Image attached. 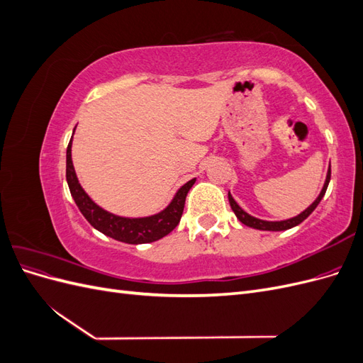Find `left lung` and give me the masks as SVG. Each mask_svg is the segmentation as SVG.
I'll list each match as a JSON object with an SVG mask.
<instances>
[{"label": "left lung", "mask_w": 363, "mask_h": 363, "mask_svg": "<svg viewBox=\"0 0 363 363\" xmlns=\"http://www.w3.org/2000/svg\"><path fill=\"white\" fill-rule=\"evenodd\" d=\"M330 175H332V169L328 168L324 188H323L321 194L318 195V199L309 207H307L304 212H301L300 215H296V216H294L291 219H286V221H263V219H259V218H255V216L248 215L247 212H244L242 208L239 207V204L233 200V196L230 195V192H228V201H230V206H232V211L235 212V215L238 216V219L242 224H245L248 227H252V228H257V230H268V232H281V230H288V228H292L295 225H298L300 223H303L304 219L315 211L316 206L320 204V201L323 200V196H324V194L327 191L328 182H330Z\"/></svg>", "instance_id": "1"}]
</instances>
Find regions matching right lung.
<instances>
[{
    "label": "right lung",
    "mask_w": 363,
    "mask_h": 363,
    "mask_svg": "<svg viewBox=\"0 0 363 363\" xmlns=\"http://www.w3.org/2000/svg\"><path fill=\"white\" fill-rule=\"evenodd\" d=\"M71 145L72 139L69 140L67 148V182L69 186V191L77 207L80 208L83 216L89 221V224L94 228L98 230V232L125 244H148L167 236L179 225L184 208L186 195H188L192 184L195 183V179L183 184L179 192L175 194L174 200L169 203V206L157 215L147 218L116 216L113 213L106 212L100 206H96L89 199V195L83 191L74 171V164L71 159Z\"/></svg>",
    "instance_id": "right-lung-1"
}]
</instances>
